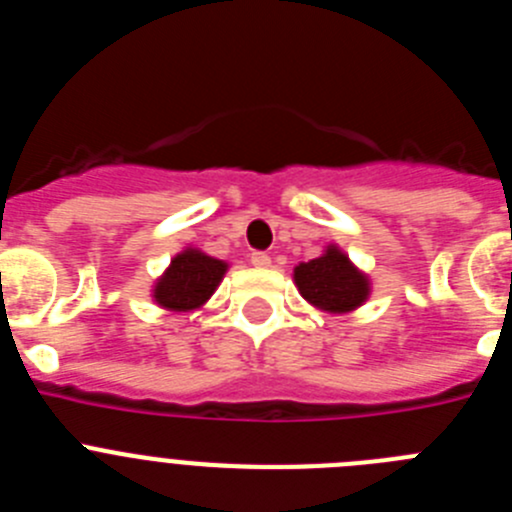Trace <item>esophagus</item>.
Listing matches in <instances>:
<instances>
[{
    "instance_id": "esophagus-1",
    "label": "esophagus",
    "mask_w": 512,
    "mask_h": 512,
    "mask_svg": "<svg viewBox=\"0 0 512 512\" xmlns=\"http://www.w3.org/2000/svg\"><path fill=\"white\" fill-rule=\"evenodd\" d=\"M251 264L256 266V269H269L271 256H269V253H264V251H253L251 253Z\"/></svg>"
}]
</instances>
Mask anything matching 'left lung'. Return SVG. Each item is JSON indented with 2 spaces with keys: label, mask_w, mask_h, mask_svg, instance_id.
Here are the masks:
<instances>
[{
  "label": "left lung",
  "mask_w": 512,
  "mask_h": 512,
  "mask_svg": "<svg viewBox=\"0 0 512 512\" xmlns=\"http://www.w3.org/2000/svg\"><path fill=\"white\" fill-rule=\"evenodd\" d=\"M292 279L307 305L328 315H348L372 295L369 274L348 259L338 243H328L318 259L297 264Z\"/></svg>",
  "instance_id": "obj_1"
}]
</instances>
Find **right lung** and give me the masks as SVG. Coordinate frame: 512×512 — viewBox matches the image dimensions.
I'll return each mask as SVG.
<instances>
[{"mask_svg":"<svg viewBox=\"0 0 512 512\" xmlns=\"http://www.w3.org/2000/svg\"><path fill=\"white\" fill-rule=\"evenodd\" d=\"M228 269V261L215 259L200 248L184 246L171 259L164 274L153 282V302L169 312L200 310L215 295Z\"/></svg>","mask_w":512,"mask_h":512,"instance_id":"right-lung-1","label":"right lung"}]
</instances>
